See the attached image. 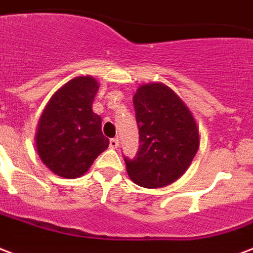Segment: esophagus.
<instances>
[{
	"label": "esophagus",
	"instance_id": "obj_1",
	"mask_svg": "<svg viewBox=\"0 0 253 253\" xmlns=\"http://www.w3.org/2000/svg\"><path fill=\"white\" fill-rule=\"evenodd\" d=\"M109 147L112 149H116V148L119 147V138H111V141H109Z\"/></svg>",
	"mask_w": 253,
	"mask_h": 253
}]
</instances>
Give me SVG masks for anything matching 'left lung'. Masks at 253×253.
<instances>
[{
	"instance_id": "left-lung-1",
	"label": "left lung",
	"mask_w": 253,
	"mask_h": 253,
	"mask_svg": "<svg viewBox=\"0 0 253 253\" xmlns=\"http://www.w3.org/2000/svg\"><path fill=\"white\" fill-rule=\"evenodd\" d=\"M140 148L133 160L125 159L134 184L161 188L185 173L200 147L193 113L177 93L161 83L142 84L133 96Z\"/></svg>"
}]
</instances>
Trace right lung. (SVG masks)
<instances>
[{
  "label": "right lung",
  "mask_w": 253,
  "mask_h": 253,
  "mask_svg": "<svg viewBox=\"0 0 253 253\" xmlns=\"http://www.w3.org/2000/svg\"><path fill=\"white\" fill-rule=\"evenodd\" d=\"M100 84L79 76L53 94L39 120L34 136L40 159L53 173L76 178L86 173L109 147L101 132V117L92 111Z\"/></svg>",
  "instance_id": "right-lung-1"
}]
</instances>
